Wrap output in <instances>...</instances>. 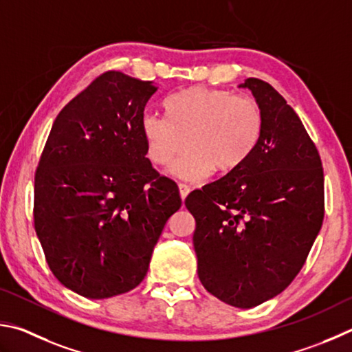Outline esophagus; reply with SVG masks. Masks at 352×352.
Returning <instances> with one entry per match:
<instances>
[{
	"mask_svg": "<svg viewBox=\"0 0 352 352\" xmlns=\"http://www.w3.org/2000/svg\"><path fill=\"white\" fill-rule=\"evenodd\" d=\"M190 186H187V184H179V193H181V198L186 199L187 195L190 193Z\"/></svg>",
	"mask_w": 352,
	"mask_h": 352,
	"instance_id": "obj_1",
	"label": "esophagus"
}]
</instances>
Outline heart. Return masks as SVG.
<instances>
[{"label":"heart","mask_w":352,"mask_h":352,"mask_svg":"<svg viewBox=\"0 0 352 352\" xmlns=\"http://www.w3.org/2000/svg\"><path fill=\"white\" fill-rule=\"evenodd\" d=\"M166 111L168 119L151 111L142 117L148 157L165 165L186 145L171 173L187 181H199L213 168L221 173L238 168L261 135L260 104L227 89L195 86L170 97Z\"/></svg>","instance_id":"heart-1"}]
</instances>
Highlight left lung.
<instances>
[{"mask_svg": "<svg viewBox=\"0 0 352 352\" xmlns=\"http://www.w3.org/2000/svg\"><path fill=\"white\" fill-rule=\"evenodd\" d=\"M263 129L250 156L221 179L193 190L198 276L235 307L285 291L306 263L324 218V177L316 144L278 91L248 78Z\"/></svg>", "mask_w": 352, "mask_h": 352, "instance_id": "1", "label": "left lung"}]
</instances>
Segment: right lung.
<instances>
[{"mask_svg": "<svg viewBox=\"0 0 352 352\" xmlns=\"http://www.w3.org/2000/svg\"><path fill=\"white\" fill-rule=\"evenodd\" d=\"M157 86L108 71L60 111L34 186V227L61 285L109 298L145 278L179 188L146 156L142 117Z\"/></svg>", "mask_w": 352, "mask_h": 352, "instance_id": "add662e5", "label": "right lung"}]
</instances>
